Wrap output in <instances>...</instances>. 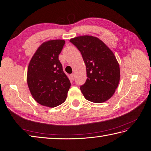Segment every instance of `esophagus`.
<instances>
[{
  "label": "esophagus",
  "instance_id": "esophagus-1",
  "mask_svg": "<svg viewBox=\"0 0 151 151\" xmlns=\"http://www.w3.org/2000/svg\"><path fill=\"white\" fill-rule=\"evenodd\" d=\"M70 77H71V79H72V80H74V77H75L74 74H72L70 75Z\"/></svg>",
  "mask_w": 151,
  "mask_h": 151
}]
</instances>
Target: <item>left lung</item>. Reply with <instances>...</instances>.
I'll list each match as a JSON object with an SVG mask.
<instances>
[{
	"mask_svg": "<svg viewBox=\"0 0 151 151\" xmlns=\"http://www.w3.org/2000/svg\"><path fill=\"white\" fill-rule=\"evenodd\" d=\"M70 42L81 52L88 78L80 89L84 98L93 103H103L115 92L120 82V70L115 55L98 38L84 35Z\"/></svg>",
	"mask_w": 151,
	"mask_h": 151,
	"instance_id": "obj_1",
	"label": "left lung"
}]
</instances>
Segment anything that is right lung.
Wrapping results in <instances>:
<instances>
[{
    "label": "right lung",
    "mask_w": 151,
    "mask_h": 151,
    "mask_svg": "<svg viewBox=\"0 0 151 151\" xmlns=\"http://www.w3.org/2000/svg\"><path fill=\"white\" fill-rule=\"evenodd\" d=\"M65 44L63 40L43 43L32 57L28 67L27 83L35 101L50 108L64 102L70 82L58 60Z\"/></svg>",
    "instance_id": "add662e5"
}]
</instances>
